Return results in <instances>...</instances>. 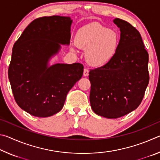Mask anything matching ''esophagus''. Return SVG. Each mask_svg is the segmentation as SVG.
I'll list each match as a JSON object with an SVG mask.
<instances>
[{"label":"esophagus","mask_w":160,"mask_h":160,"mask_svg":"<svg viewBox=\"0 0 160 160\" xmlns=\"http://www.w3.org/2000/svg\"><path fill=\"white\" fill-rule=\"evenodd\" d=\"M88 75H89V70H88V69H87V68H85L83 70V75L84 76H88Z\"/></svg>","instance_id":"1"}]
</instances>
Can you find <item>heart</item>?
Masks as SVG:
<instances>
[{"label": "heart", "instance_id": "b5f03b06", "mask_svg": "<svg viewBox=\"0 0 160 160\" xmlns=\"http://www.w3.org/2000/svg\"><path fill=\"white\" fill-rule=\"evenodd\" d=\"M120 37L118 32L98 22H92L78 32L76 44L85 51V58L94 66L109 63L117 52Z\"/></svg>", "mask_w": 160, "mask_h": 160}]
</instances>
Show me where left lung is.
<instances>
[{
    "mask_svg": "<svg viewBox=\"0 0 160 160\" xmlns=\"http://www.w3.org/2000/svg\"><path fill=\"white\" fill-rule=\"evenodd\" d=\"M118 48L109 63L90 70V101L93 112L108 118H117L137 109L149 83L148 53L133 26L119 18Z\"/></svg>",
    "mask_w": 160,
    "mask_h": 160,
    "instance_id": "1",
    "label": "left lung"
}]
</instances>
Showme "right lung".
<instances>
[{"label":"right lung","mask_w":160,"mask_h":160,"mask_svg":"<svg viewBox=\"0 0 160 160\" xmlns=\"http://www.w3.org/2000/svg\"><path fill=\"white\" fill-rule=\"evenodd\" d=\"M69 17L53 15L32 22L13 46L8 78L16 103L37 117L60 112L67 94L82 76V64L56 63L48 66L61 44L70 39Z\"/></svg>","instance_id":"1"}]
</instances>
